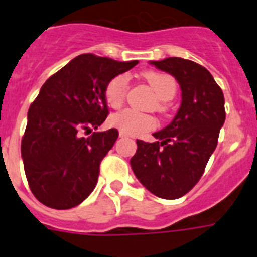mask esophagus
<instances>
[{"label": "esophagus", "instance_id": "obj_1", "mask_svg": "<svg viewBox=\"0 0 257 257\" xmlns=\"http://www.w3.org/2000/svg\"><path fill=\"white\" fill-rule=\"evenodd\" d=\"M126 134H123V133H121V131H119V138H126Z\"/></svg>", "mask_w": 257, "mask_h": 257}]
</instances>
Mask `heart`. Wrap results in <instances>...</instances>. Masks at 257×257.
I'll list each match as a JSON object with an SVG mask.
<instances>
[{"label":"heart","mask_w":257,"mask_h":257,"mask_svg":"<svg viewBox=\"0 0 257 257\" xmlns=\"http://www.w3.org/2000/svg\"><path fill=\"white\" fill-rule=\"evenodd\" d=\"M142 76L160 100L157 103V109L161 112L165 110V101L171 100L178 90L174 77L156 70H147ZM127 91H128V78L124 74H118L109 79L105 85L104 99L110 108L117 109L123 104ZM110 124L126 135H142L156 127V119L153 115L147 113L124 109L110 117Z\"/></svg>","instance_id":"obj_1"}]
</instances>
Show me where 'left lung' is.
Masks as SVG:
<instances>
[{
	"mask_svg": "<svg viewBox=\"0 0 257 257\" xmlns=\"http://www.w3.org/2000/svg\"><path fill=\"white\" fill-rule=\"evenodd\" d=\"M176 78L181 105L169 126L154 133L158 142L136 140L134 174L154 196L176 199L199 181L225 121L224 94L205 67L183 58L151 61Z\"/></svg>",
	"mask_w": 257,
	"mask_h": 257,
	"instance_id": "left-lung-1",
	"label": "left lung"
}]
</instances>
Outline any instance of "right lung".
I'll use <instances>...</instances> for the list:
<instances>
[{
  "instance_id": "obj_1",
  "label": "right lung",
  "mask_w": 257,
  "mask_h": 257,
  "mask_svg": "<svg viewBox=\"0 0 257 257\" xmlns=\"http://www.w3.org/2000/svg\"><path fill=\"white\" fill-rule=\"evenodd\" d=\"M139 61H117L95 54L76 56L42 85L31 104L22 139L28 185L45 206L68 210L96 187L100 163L118 138L110 128L90 134L108 117L104 88Z\"/></svg>"
}]
</instances>
